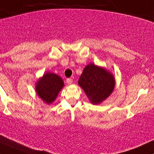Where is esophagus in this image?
<instances>
[{
	"label": "esophagus",
	"instance_id": "34e87169",
	"mask_svg": "<svg viewBox=\"0 0 154 154\" xmlns=\"http://www.w3.org/2000/svg\"><path fill=\"white\" fill-rule=\"evenodd\" d=\"M72 82H73V80H72V79H71V78H68L66 80V82L68 85H71V84L72 83Z\"/></svg>",
	"mask_w": 154,
	"mask_h": 154
}]
</instances>
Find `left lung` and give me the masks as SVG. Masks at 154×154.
Returning <instances> with one entry per match:
<instances>
[{"mask_svg":"<svg viewBox=\"0 0 154 154\" xmlns=\"http://www.w3.org/2000/svg\"><path fill=\"white\" fill-rule=\"evenodd\" d=\"M78 84L91 102L99 104L112 94L115 88V79L107 69L90 63L84 69Z\"/></svg>","mask_w":154,"mask_h":154,"instance_id":"obj_1","label":"left lung"}]
</instances>
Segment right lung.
Wrapping results in <instances>:
<instances>
[{
    "instance_id": "right-lung-1",
    "label": "right lung",
    "mask_w": 154,
    "mask_h": 154,
    "mask_svg": "<svg viewBox=\"0 0 154 154\" xmlns=\"http://www.w3.org/2000/svg\"><path fill=\"white\" fill-rule=\"evenodd\" d=\"M63 85L61 77L54 73L47 72L36 82V91L44 102L50 104L55 100Z\"/></svg>"
}]
</instances>
